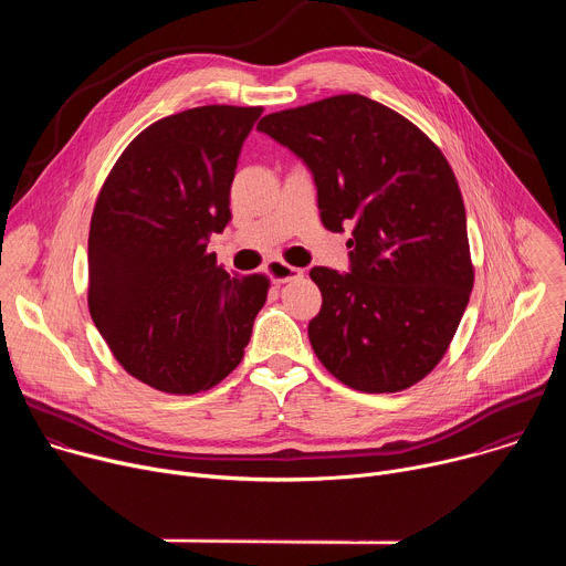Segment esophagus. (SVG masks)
<instances>
[{"instance_id":"esophagus-1","label":"esophagus","mask_w":566,"mask_h":566,"mask_svg":"<svg viewBox=\"0 0 566 566\" xmlns=\"http://www.w3.org/2000/svg\"><path fill=\"white\" fill-rule=\"evenodd\" d=\"M266 273H269V277H271L275 284L293 282V280H300V277L304 275L302 269L291 266V264H286L284 260H271L269 266H266Z\"/></svg>"}]
</instances>
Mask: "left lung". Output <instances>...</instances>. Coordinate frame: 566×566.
<instances>
[{"label":"left lung","instance_id":"1","mask_svg":"<svg viewBox=\"0 0 566 566\" xmlns=\"http://www.w3.org/2000/svg\"><path fill=\"white\" fill-rule=\"evenodd\" d=\"M258 129L304 160L325 228H352L349 273H308L322 293L308 322L315 356L358 391L412 387L450 347L474 280L446 156L408 118L360 94L269 114Z\"/></svg>","mask_w":566,"mask_h":566}]
</instances>
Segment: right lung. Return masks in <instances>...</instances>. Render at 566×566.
<instances>
[{"label": "right lung", "mask_w": 566, "mask_h": 566, "mask_svg": "<svg viewBox=\"0 0 566 566\" xmlns=\"http://www.w3.org/2000/svg\"><path fill=\"white\" fill-rule=\"evenodd\" d=\"M262 107L206 105L143 129L112 168L90 228V313L114 358L168 394L214 387L244 358L266 275L208 253L230 221L237 158Z\"/></svg>", "instance_id": "1"}]
</instances>
